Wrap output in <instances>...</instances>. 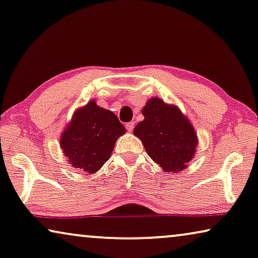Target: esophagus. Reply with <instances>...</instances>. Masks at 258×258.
Here are the masks:
<instances>
[{
    "label": "esophagus",
    "instance_id": "1",
    "mask_svg": "<svg viewBox=\"0 0 258 258\" xmlns=\"http://www.w3.org/2000/svg\"><path fill=\"white\" fill-rule=\"evenodd\" d=\"M125 126H126V130H127L128 132H132L133 128H134V122L133 121H130Z\"/></svg>",
    "mask_w": 258,
    "mask_h": 258
}]
</instances>
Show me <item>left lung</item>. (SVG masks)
<instances>
[{"label": "left lung", "mask_w": 258, "mask_h": 258, "mask_svg": "<svg viewBox=\"0 0 258 258\" xmlns=\"http://www.w3.org/2000/svg\"><path fill=\"white\" fill-rule=\"evenodd\" d=\"M145 119L133 134L142 141L146 152L167 172H178L187 167L198 145L197 133L176 105L153 97L142 109Z\"/></svg>", "instance_id": "1"}]
</instances>
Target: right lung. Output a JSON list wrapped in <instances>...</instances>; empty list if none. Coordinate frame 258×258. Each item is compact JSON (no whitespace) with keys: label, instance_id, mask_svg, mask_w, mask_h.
I'll return each mask as SVG.
<instances>
[{"label":"right lung","instance_id":"right-lung-1","mask_svg":"<svg viewBox=\"0 0 258 258\" xmlns=\"http://www.w3.org/2000/svg\"><path fill=\"white\" fill-rule=\"evenodd\" d=\"M125 132L112 111L90 101L75 111L61 134L60 147L72 167L95 174L110 159L117 139Z\"/></svg>","mask_w":258,"mask_h":258}]
</instances>
